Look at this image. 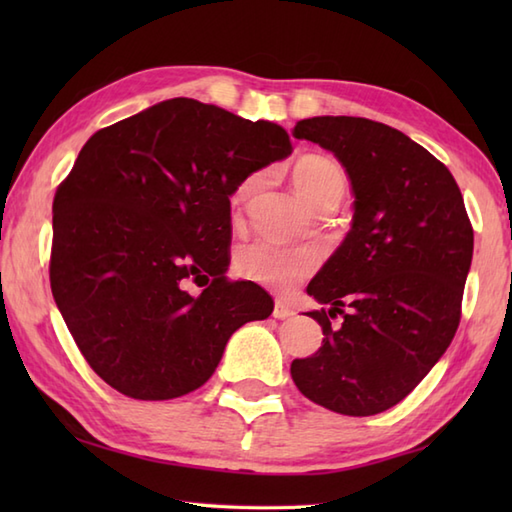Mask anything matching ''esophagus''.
I'll use <instances>...</instances> for the list:
<instances>
[{
  "label": "esophagus",
  "instance_id": "esophagus-1",
  "mask_svg": "<svg viewBox=\"0 0 512 512\" xmlns=\"http://www.w3.org/2000/svg\"><path fill=\"white\" fill-rule=\"evenodd\" d=\"M273 317H275V319H281V321H284V319H292V317H295V310H292L284 299H277V301H275Z\"/></svg>",
  "mask_w": 512,
  "mask_h": 512
}]
</instances>
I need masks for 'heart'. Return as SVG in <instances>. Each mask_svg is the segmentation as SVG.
I'll use <instances>...</instances> for the list:
<instances>
[{"instance_id":"b5f03b06","label":"heart","mask_w":512,"mask_h":512,"mask_svg":"<svg viewBox=\"0 0 512 512\" xmlns=\"http://www.w3.org/2000/svg\"><path fill=\"white\" fill-rule=\"evenodd\" d=\"M295 189L310 209H319L321 204H339L347 189V178L343 169L334 160L323 156L303 158L292 173ZM262 184V176H248L235 191L233 204H244ZM319 257L312 248H277L273 244H248L237 253V270L257 284L275 290H290L299 281L312 275Z\"/></svg>"}]
</instances>
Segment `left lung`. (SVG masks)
Returning a JSON list of instances; mask_svg holds the SVG:
<instances>
[{"label":"left lung","instance_id":"8db88e82","mask_svg":"<svg viewBox=\"0 0 512 512\" xmlns=\"http://www.w3.org/2000/svg\"><path fill=\"white\" fill-rule=\"evenodd\" d=\"M292 136L332 151L354 193L352 228L310 281L328 310L323 345L295 358L299 391L343 416L398 405L447 352L460 323L473 228L458 182L398 129L356 116L303 118ZM341 313L344 323H329Z\"/></svg>","mask_w":512,"mask_h":512}]
</instances>
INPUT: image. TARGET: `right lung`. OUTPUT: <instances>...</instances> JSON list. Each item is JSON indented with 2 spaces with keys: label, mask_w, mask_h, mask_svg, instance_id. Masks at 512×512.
<instances>
[{
  "label": "right lung",
  "mask_w": 512,
  "mask_h": 512,
  "mask_svg": "<svg viewBox=\"0 0 512 512\" xmlns=\"http://www.w3.org/2000/svg\"><path fill=\"white\" fill-rule=\"evenodd\" d=\"M290 154L281 125L182 96L83 145L54 195L50 286L107 385L136 400L189 394L235 330L270 317L264 288L226 279L231 195Z\"/></svg>",
  "instance_id": "obj_1"
}]
</instances>
